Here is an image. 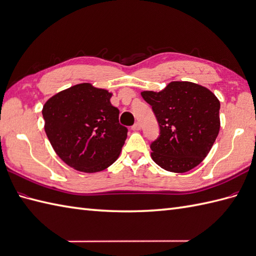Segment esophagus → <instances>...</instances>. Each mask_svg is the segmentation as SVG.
Returning <instances> with one entry per match:
<instances>
[{
  "label": "esophagus",
  "instance_id": "1",
  "mask_svg": "<svg viewBox=\"0 0 256 256\" xmlns=\"http://www.w3.org/2000/svg\"><path fill=\"white\" fill-rule=\"evenodd\" d=\"M132 130H140V124L138 122H136V123L134 124V126H132Z\"/></svg>",
  "mask_w": 256,
  "mask_h": 256
}]
</instances>
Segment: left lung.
<instances>
[{"label":"left lung","mask_w":256,"mask_h":256,"mask_svg":"<svg viewBox=\"0 0 256 256\" xmlns=\"http://www.w3.org/2000/svg\"><path fill=\"white\" fill-rule=\"evenodd\" d=\"M159 126L152 142V158L170 172L190 171L200 164L215 142L220 102L210 89L191 82H171L164 90L142 92Z\"/></svg>","instance_id":"left-lung-1"}]
</instances>
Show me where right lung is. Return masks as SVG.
<instances>
[{"label":"right lung","mask_w":256,"mask_h":256,"mask_svg":"<svg viewBox=\"0 0 256 256\" xmlns=\"http://www.w3.org/2000/svg\"><path fill=\"white\" fill-rule=\"evenodd\" d=\"M112 94L88 82L58 92L42 109L44 130L63 162L87 174L104 170L118 159L128 136L118 123Z\"/></svg>","instance_id":"1"}]
</instances>
